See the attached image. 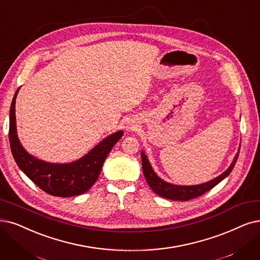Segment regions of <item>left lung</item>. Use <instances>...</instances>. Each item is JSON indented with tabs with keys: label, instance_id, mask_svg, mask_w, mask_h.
I'll return each instance as SVG.
<instances>
[{
	"label": "left lung",
	"instance_id": "8db88e82",
	"mask_svg": "<svg viewBox=\"0 0 260 260\" xmlns=\"http://www.w3.org/2000/svg\"><path fill=\"white\" fill-rule=\"evenodd\" d=\"M141 157H142L143 174L145 176V179H146L148 185L150 186L151 190L155 194L164 197V199L172 200V201L186 202V201H190L192 199H195V197H199V196L203 195L204 193H206L207 191L211 190L217 183L221 182L224 178H226L235 168V164L239 157V151L237 152L232 165L222 175H220L219 177H216L206 183L197 184V185H175V184L165 182L164 180L160 179L158 176L155 175V173L153 172V170L151 169V166L148 162L147 157L145 155V153L143 151L141 152Z\"/></svg>",
	"mask_w": 260,
	"mask_h": 260
}]
</instances>
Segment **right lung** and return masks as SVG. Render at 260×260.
Listing matches in <instances>:
<instances>
[{"label": "right lung", "mask_w": 260, "mask_h": 260, "mask_svg": "<svg viewBox=\"0 0 260 260\" xmlns=\"http://www.w3.org/2000/svg\"><path fill=\"white\" fill-rule=\"evenodd\" d=\"M19 88L13 98L9 113V144L14 159L27 177L39 189L46 193L59 196L70 197L80 195L89 190L97 181L102 165L108 154L122 137V131H118L103 140L100 144L90 150L85 157L69 164L47 163L28 154L20 144L16 128V97Z\"/></svg>", "instance_id": "1"}]
</instances>
